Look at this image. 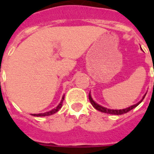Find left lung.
<instances>
[{
    "label": "left lung",
    "mask_w": 154,
    "mask_h": 154,
    "mask_svg": "<svg viewBox=\"0 0 154 154\" xmlns=\"http://www.w3.org/2000/svg\"><path fill=\"white\" fill-rule=\"evenodd\" d=\"M145 96H146V94L143 96V97L142 100H143V98L145 97ZM89 100H90L91 104L92 105V106H93L95 109H97V110H99V111H100V112L110 114V115H123V114L127 113V112H129V110H133V109H134V108H135L137 106H139V104L141 103V101H142V100H141V101H139V102H138V103L135 104V105H134V106H129V108L123 109V110H110V109H107V108H106V107L101 106H100V105H98V104L96 103V102L92 100V98H91V97L90 94H89Z\"/></svg>",
    "instance_id": "left-lung-1"
}]
</instances>
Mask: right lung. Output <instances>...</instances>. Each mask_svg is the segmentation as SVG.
<instances>
[{
    "label": "right lung",
    "mask_w": 154,
    "mask_h": 154,
    "mask_svg": "<svg viewBox=\"0 0 154 154\" xmlns=\"http://www.w3.org/2000/svg\"><path fill=\"white\" fill-rule=\"evenodd\" d=\"M64 99V97H63V100ZM63 100H62V101L60 102V104L57 106L55 109H54V110H50V111H48V112H46V113H43V114H34L33 116H51V115H53V114L56 113L57 111H58V110H60L61 107H62V106H63Z\"/></svg>",
    "instance_id": "1"
}]
</instances>
